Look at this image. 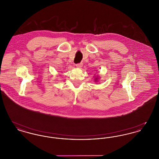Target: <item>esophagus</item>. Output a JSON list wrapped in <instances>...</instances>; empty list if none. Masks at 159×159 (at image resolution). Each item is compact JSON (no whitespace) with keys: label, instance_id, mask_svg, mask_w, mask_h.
Segmentation results:
<instances>
[{"label":"esophagus","instance_id":"34e87169","mask_svg":"<svg viewBox=\"0 0 159 159\" xmlns=\"http://www.w3.org/2000/svg\"><path fill=\"white\" fill-rule=\"evenodd\" d=\"M82 66H83V64L82 63H79V64H76V67L77 68H81L82 67Z\"/></svg>","mask_w":159,"mask_h":159}]
</instances>
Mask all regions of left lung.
<instances>
[{
    "label": "left lung",
    "mask_w": 159,
    "mask_h": 159,
    "mask_svg": "<svg viewBox=\"0 0 159 159\" xmlns=\"http://www.w3.org/2000/svg\"><path fill=\"white\" fill-rule=\"evenodd\" d=\"M95 77V79H94V80H95V81H94V82H98V80L99 79V76L97 75V76H95V77Z\"/></svg>",
    "instance_id": "obj_1"
}]
</instances>
